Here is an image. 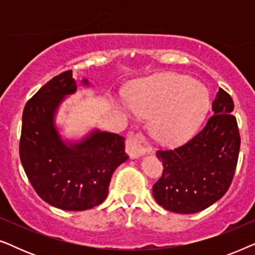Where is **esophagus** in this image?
Masks as SVG:
<instances>
[{
    "instance_id": "34e87169",
    "label": "esophagus",
    "mask_w": 255,
    "mask_h": 255,
    "mask_svg": "<svg viewBox=\"0 0 255 255\" xmlns=\"http://www.w3.org/2000/svg\"><path fill=\"white\" fill-rule=\"evenodd\" d=\"M151 145H149L147 139L140 132L132 134L128 138L127 151L131 158H139L145 153L151 152Z\"/></svg>"
}]
</instances>
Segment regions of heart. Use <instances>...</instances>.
<instances>
[{
	"mask_svg": "<svg viewBox=\"0 0 255 255\" xmlns=\"http://www.w3.org/2000/svg\"><path fill=\"white\" fill-rule=\"evenodd\" d=\"M121 107L128 113L152 117L153 135L165 144H176L201 125L209 108V94L190 78L165 73L141 81L130 101Z\"/></svg>",
	"mask_w": 255,
	"mask_h": 255,
	"instance_id": "obj_1",
	"label": "heart"
}]
</instances>
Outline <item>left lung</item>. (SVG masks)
<instances>
[{
  "label": "left lung",
  "instance_id": "obj_1",
  "mask_svg": "<svg viewBox=\"0 0 255 255\" xmlns=\"http://www.w3.org/2000/svg\"><path fill=\"white\" fill-rule=\"evenodd\" d=\"M232 97L219 88L214 115L186 144L156 152L163 172L153 186V196L166 210L195 214L224 196L235 176L240 134L232 115Z\"/></svg>",
  "mask_w": 255,
  "mask_h": 255
}]
</instances>
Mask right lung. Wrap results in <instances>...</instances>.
Instances as JSON below:
<instances>
[{
  "mask_svg": "<svg viewBox=\"0 0 255 255\" xmlns=\"http://www.w3.org/2000/svg\"><path fill=\"white\" fill-rule=\"evenodd\" d=\"M88 85V80H82ZM72 71L54 76L24 107L19 156L31 186L55 208L82 211L107 198L111 176L127 161L125 139L95 130L80 142L66 144L54 115L66 95L75 93Z\"/></svg>",
  "mask_w": 255,
  "mask_h": 255,
  "instance_id": "obj_1",
  "label": "right lung"
}]
</instances>
